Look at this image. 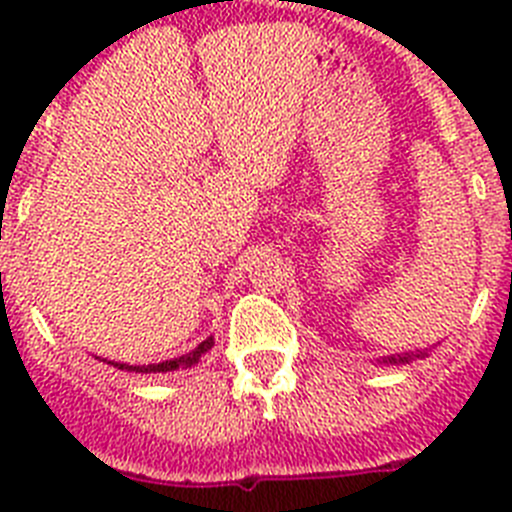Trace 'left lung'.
<instances>
[{"label": "left lung", "mask_w": 512, "mask_h": 512, "mask_svg": "<svg viewBox=\"0 0 512 512\" xmlns=\"http://www.w3.org/2000/svg\"><path fill=\"white\" fill-rule=\"evenodd\" d=\"M428 356V351H420V354H397V356H384V359H379L377 364H410L413 359H425Z\"/></svg>", "instance_id": "1"}]
</instances>
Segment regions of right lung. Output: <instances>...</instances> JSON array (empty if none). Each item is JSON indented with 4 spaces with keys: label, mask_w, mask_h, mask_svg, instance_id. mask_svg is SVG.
Listing matches in <instances>:
<instances>
[{
    "label": "right lung",
    "mask_w": 512,
    "mask_h": 512,
    "mask_svg": "<svg viewBox=\"0 0 512 512\" xmlns=\"http://www.w3.org/2000/svg\"><path fill=\"white\" fill-rule=\"evenodd\" d=\"M215 346V338H207V341H202L200 346L192 348L189 354L179 356V359H169V361H161V364H140V366H133V364H120V361H107V359H99V361H107V364H112L115 369H122V372H135V374H166V372H176V369H192L194 364H200L202 356L210 351V348Z\"/></svg>",
    "instance_id": "add662e5"
}]
</instances>
